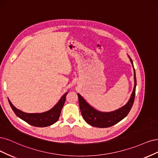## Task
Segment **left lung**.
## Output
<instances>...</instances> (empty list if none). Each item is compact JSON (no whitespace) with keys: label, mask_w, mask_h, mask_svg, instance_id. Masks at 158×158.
Instances as JSON below:
<instances>
[{"label":"left lung","mask_w":158,"mask_h":158,"mask_svg":"<svg viewBox=\"0 0 158 158\" xmlns=\"http://www.w3.org/2000/svg\"><path fill=\"white\" fill-rule=\"evenodd\" d=\"M130 61L132 65L134 68L133 60L130 58ZM134 79H135V86L131 94V98L127 102V103L122 106L121 108L110 112H102L94 108L89 104L86 102V100L81 96L79 94H77L79 98V108L81 111V114L85 121L88 124L91 126L99 127V128H106L110 127L112 125L118 123V122L124 119L128 115L129 111L133 106L135 97V90L136 86V73L134 68Z\"/></svg>","instance_id":"left-lung-1"}]
</instances>
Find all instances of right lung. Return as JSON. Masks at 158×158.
<instances>
[{"instance_id":"right-lung-1","label":"right lung","mask_w":158,"mask_h":158,"mask_svg":"<svg viewBox=\"0 0 158 158\" xmlns=\"http://www.w3.org/2000/svg\"><path fill=\"white\" fill-rule=\"evenodd\" d=\"M68 93H65L58 102V103L52 109L43 113H25L23 111L17 109L11 103V102L10 101L9 99L8 102L14 112L18 118L27 122L28 124L31 125L38 127H44L55 123L58 120L61 114V111H62L65 103L66 95H67Z\"/></svg>"}]
</instances>
